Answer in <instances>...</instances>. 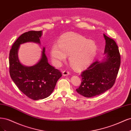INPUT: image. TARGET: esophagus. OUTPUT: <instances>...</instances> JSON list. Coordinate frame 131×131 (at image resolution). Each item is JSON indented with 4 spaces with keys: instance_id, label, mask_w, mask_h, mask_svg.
<instances>
[{
    "instance_id": "34e87169",
    "label": "esophagus",
    "mask_w": 131,
    "mask_h": 131,
    "mask_svg": "<svg viewBox=\"0 0 131 131\" xmlns=\"http://www.w3.org/2000/svg\"><path fill=\"white\" fill-rule=\"evenodd\" d=\"M62 74L63 76H67V75H68L70 74V73L68 70H65L63 71V72H62Z\"/></svg>"
}]
</instances>
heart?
<instances>
[{
	"instance_id": "1",
	"label": "heart",
	"mask_w": 131,
	"mask_h": 131,
	"mask_svg": "<svg viewBox=\"0 0 131 131\" xmlns=\"http://www.w3.org/2000/svg\"><path fill=\"white\" fill-rule=\"evenodd\" d=\"M97 45L93 41L88 40L82 35L74 33L63 34L58 45L54 44L51 49L52 62L59 66L69 56L70 64L74 68L81 69L92 62L97 53Z\"/></svg>"
}]
</instances>
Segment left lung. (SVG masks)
<instances>
[{"label": "left lung", "mask_w": 131, "mask_h": 131, "mask_svg": "<svg viewBox=\"0 0 131 131\" xmlns=\"http://www.w3.org/2000/svg\"><path fill=\"white\" fill-rule=\"evenodd\" d=\"M104 53L106 57L96 61L81 74L82 82L77 92L85 97H92L111 89L115 82L121 63L120 54L116 42L106 36Z\"/></svg>", "instance_id": "8db88e82"}]
</instances>
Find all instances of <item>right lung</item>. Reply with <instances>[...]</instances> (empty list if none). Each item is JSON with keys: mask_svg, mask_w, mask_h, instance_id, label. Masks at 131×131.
<instances>
[{"mask_svg": "<svg viewBox=\"0 0 131 131\" xmlns=\"http://www.w3.org/2000/svg\"><path fill=\"white\" fill-rule=\"evenodd\" d=\"M41 34V30H30L22 34L14 43L9 53V72L12 80L22 93L33 100L50 96L62 77L60 71L48 63L45 47L40 60L35 65L26 67L19 61L17 52L19 45L27 42L40 43Z\"/></svg>", "mask_w": 131, "mask_h": 131, "instance_id": "right-lung-1", "label": "right lung"}]
</instances>
